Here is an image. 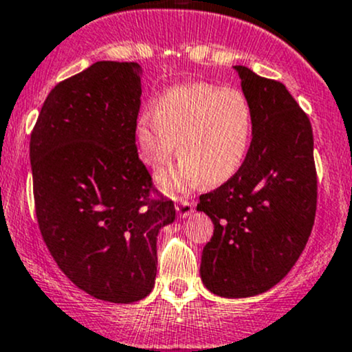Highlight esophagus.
Segmentation results:
<instances>
[{
	"label": "esophagus",
	"mask_w": 352,
	"mask_h": 352,
	"mask_svg": "<svg viewBox=\"0 0 352 352\" xmlns=\"http://www.w3.org/2000/svg\"><path fill=\"white\" fill-rule=\"evenodd\" d=\"M175 209H177V214H179L180 217H187V216H190L192 210H194V202L188 201V199L180 197L179 202L175 204Z\"/></svg>",
	"instance_id": "obj_1"
}]
</instances>
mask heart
<instances>
[{
    "mask_svg": "<svg viewBox=\"0 0 352 352\" xmlns=\"http://www.w3.org/2000/svg\"><path fill=\"white\" fill-rule=\"evenodd\" d=\"M251 135L253 113L246 98L210 84L170 89L155 102V114L143 113L135 128L140 158L151 170L168 162L177 142L179 164L158 177L170 192L201 180L219 186L231 179L246 158Z\"/></svg>",
    "mask_w": 352,
    "mask_h": 352,
    "instance_id": "obj_1",
    "label": "heart"
}]
</instances>
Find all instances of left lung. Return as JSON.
Segmentation results:
<instances>
[{
	"label": "left lung",
	"mask_w": 352,
	"mask_h": 352,
	"mask_svg": "<svg viewBox=\"0 0 352 352\" xmlns=\"http://www.w3.org/2000/svg\"><path fill=\"white\" fill-rule=\"evenodd\" d=\"M253 113V138L238 172L199 197L214 223L202 282L221 297L263 294L292 270L312 232L317 170L310 120L280 80L236 65Z\"/></svg>",
	"instance_id": "8db88e82"
}]
</instances>
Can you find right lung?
Wrapping results in <instances>:
<instances>
[{"label":"right lung","mask_w":352,"mask_h":352,"mask_svg":"<svg viewBox=\"0 0 352 352\" xmlns=\"http://www.w3.org/2000/svg\"><path fill=\"white\" fill-rule=\"evenodd\" d=\"M140 98L136 62H96L52 89L30 135L43 243L76 287L113 303L150 294L158 229L175 219L138 157Z\"/></svg>","instance_id":"obj_1"}]
</instances>
